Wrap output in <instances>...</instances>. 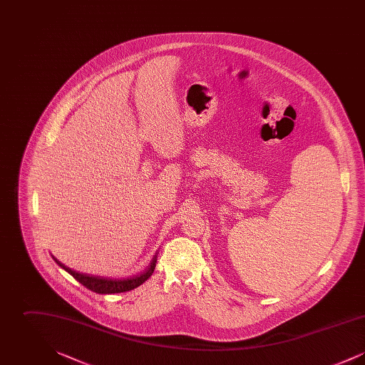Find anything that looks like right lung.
Instances as JSON below:
<instances>
[{
  "label": "right lung",
  "mask_w": 365,
  "mask_h": 365,
  "mask_svg": "<svg viewBox=\"0 0 365 365\" xmlns=\"http://www.w3.org/2000/svg\"><path fill=\"white\" fill-rule=\"evenodd\" d=\"M56 262L60 267H63L67 272H70L73 278L76 279L81 284H83L88 290L94 292V293H98V294H115V293L130 292V290L138 287L139 284H142L145 280L150 278V275L153 274V271L156 268L157 256L153 257L149 268L143 274L130 279H109L100 278V277H90V275H86V274H81V272H76V271L71 269V268H68L67 265H64L60 261L56 260Z\"/></svg>",
  "instance_id": "obj_1"
}]
</instances>
